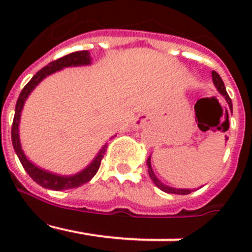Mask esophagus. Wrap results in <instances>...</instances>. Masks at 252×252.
Returning a JSON list of instances; mask_svg holds the SVG:
<instances>
[{
	"label": "esophagus",
	"mask_w": 252,
	"mask_h": 252,
	"mask_svg": "<svg viewBox=\"0 0 252 252\" xmlns=\"http://www.w3.org/2000/svg\"><path fill=\"white\" fill-rule=\"evenodd\" d=\"M154 119L151 113L144 112L141 115H139L135 120V127H146V126H150L153 125Z\"/></svg>",
	"instance_id": "34e87169"
}]
</instances>
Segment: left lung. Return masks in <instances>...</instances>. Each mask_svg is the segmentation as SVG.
<instances>
[{
  "label": "left lung",
  "mask_w": 252,
  "mask_h": 252,
  "mask_svg": "<svg viewBox=\"0 0 252 252\" xmlns=\"http://www.w3.org/2000/svg\"><path fill=\"white\" fill-rule=\"evenodd\" d=\"M212 79H213V84L216 86V88L218 90V92L221 93L222 95H224V98H226L227 103H228V106H230V110L232 111V101H231V98L228 97V94H227V91H226V87H224V83L223 81H222V78L220 77V74L218 73H216L215 70L212 72ZM227 120H228V113H227ZM146 164H148V171H149V175H150L151 180H153V183L155 184V186L158 187L159 189H161L162 192L165 193H171V194H189V193L193 192V189H178V188H173V187H169V186H165V184H162L161 182H160L159 179L157 178V175L154 174L153 171V168H151V161H150V157H149L148 161H146Z\"/></svg>",
  "instance_id": "obj_1"
}]
</instances>
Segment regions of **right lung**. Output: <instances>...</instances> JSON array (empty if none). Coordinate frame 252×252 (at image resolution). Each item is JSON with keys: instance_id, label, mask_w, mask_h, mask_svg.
Returning <instances> with one entry per match:
<instances>
[{"instance_id": "add662e5", "label": "right lung", "mask_w": 252, "mask_h": 252, "mask_svg": "<svg viewBox=\"0 0 252 252\" xmlns=\"http://www.w3.org/2000/svg\"><path fill=\"white\" fill-rule=\"evenodd\" d=\"M91 64V57L90 53L87 50L82 51H75V53H70V54L65 55L63 58L54 60L49 63L48 65L44 66L43 69H40L39 72L31 78L30 82L24 87V90L20 93V97L16 102V108H15V117H13L12 122V128H11V139H12V145L15 149V153L19 157L20 162L22 164L24 169L26 170L31 179L36 182L39 186L43 188L53 189V190H64V189H73L78 188V187L83 186L84 183H88L91 179L95 175V173L98 171L101 161L103 159L104 151L107 149V144L103 145V148L99 150L97 154V157L93 159L90 165L87 166L86 169L78 173V174L70 175V177H63V175H57L53 174L50 171H46L44 169L37 168L35 164L30 161L28 158L25 157V154L21 149V144H20V137H19V125H20V117H21V111L24 103H25L26 98L29 97L32 90L35 87L43 81L44 78L50 75L51 73H55L60 69L65 68V66H77V65H88Z\"/></svg>"}]
</instances>
